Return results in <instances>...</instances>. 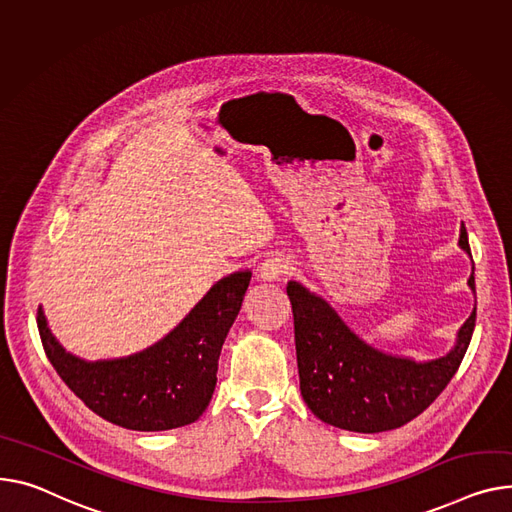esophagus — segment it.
I'll return each instance as SVG.
<instances>
[{"label": "esophagus", "mask_w": 512, "mask_h": 512, "mask_svg": "<svg viewBox=\"0 0 512 512\" xmlns=\"http://www.w3.org/2000/svg\"><path fill=\"white\" fill-rule=\"evenodd\" d=\"M290 271H292V263L282 255H274L259 265V278L263 282H276L282 276L290 274Z\"/></svg>", "instance_id": "esophagus-1"}]
</instances>
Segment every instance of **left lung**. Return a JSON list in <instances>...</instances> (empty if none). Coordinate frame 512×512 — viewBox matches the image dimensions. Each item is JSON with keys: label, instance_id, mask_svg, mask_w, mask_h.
<instances>
[{"label": "left lung", "instance_id": "left-lung-1", "mask_svg": "<svg viewBox=\"0 0 512 512\" xmlns=\"http://www.w3.org/2000/svg\"><path fill=\"white\" fill-rule=\"evenodd\" d=\"M459 245L471 255L465 226ZM467 284L475 290L473 274ZM286 292L302 399L325 424L352 432H385L418 418L455 377L475 327L473 311L447 356L418 364L366 346L323 298L298 282H288Z\"/></svg>", "mask_w": 512, "mask_h": 512}]
</instances>
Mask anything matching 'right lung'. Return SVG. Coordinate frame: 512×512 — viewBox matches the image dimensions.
I'll return each mask as SVG.
<instances>
[{"instance_id":"add662e5","label":"right lung","mask_w":512,"mask_h":512,"mask_svg":"<svg viewBox=\"0 0 512 512\" xmlns=\"http://www.w3.org/2000/svg\"><path fill=\"white\" fill-rule=\"evenodd\" d=\"M251 271L220 280L162 342L129 358L84 362L67 354L39 309L45 354L90 410L127 430L156 432L195 422L210 405L224 339L243 306Z\"/></svg>"}]
</instances>
